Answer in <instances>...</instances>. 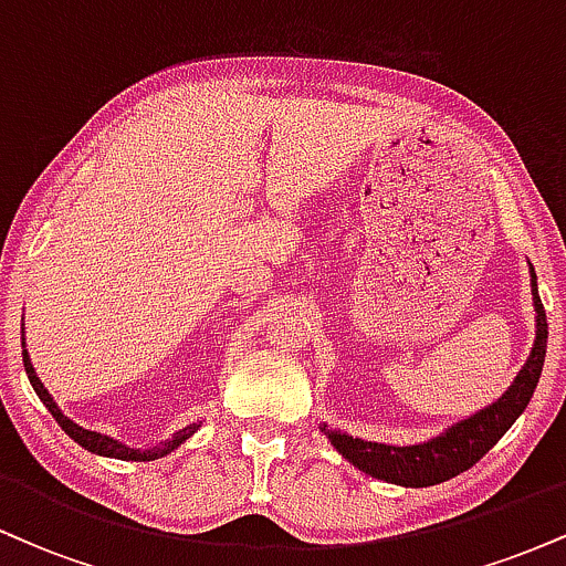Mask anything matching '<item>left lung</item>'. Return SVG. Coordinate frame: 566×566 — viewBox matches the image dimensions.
Returning <instances> with one entry per match:
<instances>
[{"instance_id":"obj_1","label":"left lung","mask_w":566,"mask_h":566,"mask_svg":"<svg viewBox=\"0 0 566 566\" xmlns=\"http://www.w3.org/2000/svg\"><path fill=\"white\" fill-rule=\"evenodd\" d=\"M530 290L532 305H535V343H532L524 367L518 369L511 386L492 405L482 407L479 412L469 415V418L458 420V423L444 428L439 437L420 441V444H380V441L350 437V433H343L337 428H329L327 423H319L324 437L329 439V444L350 465L365 471L367 476H375L388 484L415 486V490L418 486L441 484L447 479L458 476V473L469 471L516 423V418L527 409L532 394H535L537 380H541L545 346H548V322H545L541 295H537V276L532 263Z\"/></svg>"}]
</instances>
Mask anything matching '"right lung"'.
Returning <instances> with one entry per match:
<instances>
[{
	"label": "right lung",
	"mask_w": 566,
	"mask_h": 566,
	"mask_svg": "<svg viewBox=\"0 0 566 566\" xmlns=\"http://www.w3.org/2000/svg\"><path fill=\"white\" fill-rule=\"evenodd\" d=\"M21 329H25V327H21ZM21 346H23V367H25V375H29V382H31V388H34L39 399H42V405L50 409V415H53V418H55V423L61 426L63 431H66L69 437L74 439L76 444H80V447H84V450H87V452H93V454H101V458L135 460V463H146V460H159V458H165V454H170L172 450H178V447L184 444L186 439H191L193 433L199 431L201 420H199V423H191V426L180 428V431H175L170 439L159 441V444H154V447H146V450H140V447H127L125 441H119V439L108 437V433H101V431H90V428H82L80 423H74V420L66 418V415L61 412V407H57V401L53 399V394H50L48 388H44V382L39 380L36 369H34V365H31V356H29V350H25V337H21Z\"/></svg>",
	"instance_id": "right-lung-1"
}]
</instances>
